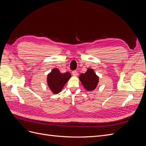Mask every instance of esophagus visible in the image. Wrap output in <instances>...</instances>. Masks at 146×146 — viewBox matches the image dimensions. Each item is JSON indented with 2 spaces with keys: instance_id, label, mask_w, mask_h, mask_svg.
Segmentation results:
<instances>
[{
  "instance_id": "34e87169",
  "label": "esophagus",
  "mask_w": 146,
  "mask_h": 146,
  "mask_svg": "<svg viewBox=\"0 0 146 146\" xmlns=\"http://www.w3.org/2000/svg\"><path fill=\"white\" fill-rule=\"evenodd\" d=\"M72 74L74 76H77L78 75V72H77V71H76V70H74V71L72 72Z\"/></svg>"
}]
</instances>
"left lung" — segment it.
Segmentation results:
<instances>
[{"instance_id": "1", "label": "left lung", "mask_w": 146, "mask_h": 146, "mask_svg": "<svg viewBox=\"0 0 146 146\" xmlns=\"http://www.w3.org/2000/svg\"><path fill=\"white\" fill-rule=\"evenodd\" d=\"M79 78L84 88L88 91L94 90L99 82V77L91 69H88L85 74H80Z\"/></svg>"}]
</instances>
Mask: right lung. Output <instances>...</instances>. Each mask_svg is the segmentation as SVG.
<instances>
[{
	"label": "right lung",
	"instance_id": "right-lung-1",
	"mask_svg": "<svg viewBox=\"0 0 146 146\" xmlns=\"http://www.w3.org/2000/svg\"><path fill=\"white\" fill-rule=\"evenodd\" d=\"M71 77L69 72L61 74L56 68L52 70L47 76V84L54 94H58L63 89L66 82Z\"/></svg>",
	"mask_w": 146,
	"mask_h": 146
}]
</instances>
